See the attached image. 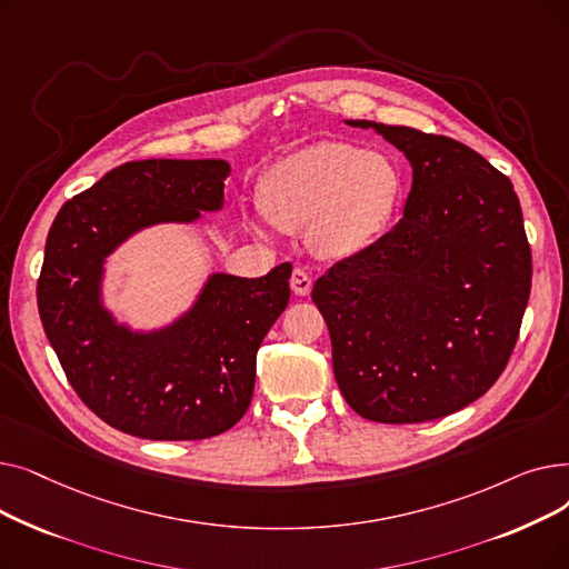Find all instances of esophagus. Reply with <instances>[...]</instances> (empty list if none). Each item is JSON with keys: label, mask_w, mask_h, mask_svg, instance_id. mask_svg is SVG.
<instances>
[{"label": "esophagus", "mask_w": 569, "mask_h": 569, "mask_svg": "<svg viewBox=\"0 0 569 569\" xmlns=\"http://www.w3.org/2000/svg\"><path fill=\"white\" fill-rule=\"evenodd\" d=\"M290 288H292V292H295L297 297H307V295L311 292V288H313V279L309 277L307 269H302V267H295V269H292Z\"/></svg>", "instance_id": "1"}]
</instances>
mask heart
Instances as JSON below:
<instances>
[{
  "instance_id": "b5f03b06",
  "label": "heart",
  "mask_w": 569,
  "mask_h": 569,
  "mask_svg": "<svg viewBox=\"0 0 569 569\" xmlns=\"http://www.w3.org/2000/svg\"><path fill=\"white\" fill-rule=\"evenodd\" d=\"M401 191L403 177L390 157L322 140L269 168L260 184V204L279 230H309L318 253L350 258L382 234Z\"/></svg>"
}]
</instances>
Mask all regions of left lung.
I'll return each mask as SVG.
<instances>
[{
  "mask_svg": "<svg viewBox=\"0 0 569 569\" xmlns=\"http://www.w3.org/2000/svg\"><path fill=\"white\" fill-rule=\"evenodd\" d=\"M412 166L403 219L320 277L311 300L348 406L415 425L480 399L505 371L532 258L510 179L459 140L357 119Z\"/></svg>",
  "mask_w": 569,
  "mask_h": 569,
  "instance_id": "8db88e82",
  "label": "left lung"
}]
</instances>
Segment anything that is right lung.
<instances>
[{"label": "right lung", "instance_id": "1", "mask_svg": "<svg viewBox=\"0 0 569 569\" xmlns=\"http://www.w3.org/2000/svg\"><path fill=\"white\" fill-rule=\"evenodd\" d=\"M219 159L129 161L59 209L37 283L39 316L76 395L119 431L202 440L234 427L256 385V352L290 300L292 264L260 279L212 274L193 309L138 335L101 307L103 260L140 228L223 207Z\"/></svg>", "mask_w": 569, "mask_h": 569}]
</instances>
